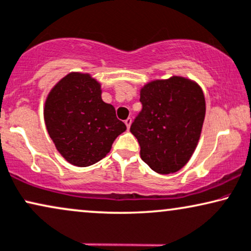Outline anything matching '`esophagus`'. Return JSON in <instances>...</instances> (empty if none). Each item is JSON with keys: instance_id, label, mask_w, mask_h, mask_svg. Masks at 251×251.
Returning <instances> with one entry per match:
<instances>
[{"instance_id": "esophagus-1", "label": "esophagus", "mask_w": 251, "mask_h": 251, "mask_svg": "<svg viewBox=\"0 0 251 251\" xmlns=\"http://www.w3.org/2000/svg\"><path fill=\"white\" fill-rule=\"evenodd\" d=\"M125 124H126V126H127V128H129L131 127V124H132V118H127L125 120Z\"/></svg>"}]
</instances>
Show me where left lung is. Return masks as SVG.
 <instances>
[{
	"label": "left lung",
	"instance_id": "left-lung-1",
	"mask_svg": "<svg viewBox=\"0 0 251 251\" xmlns=\"http://www.w3.org/2000/svg\"><path fill=\"white\" fill-rule=\"evenodd\" d=\"M142 110L129 131L151 169L167 175L188 163L205 119V97L196 82L180 76L149 82L141 89Z\"/></svg>",
	"mask_w": 251,
	"mask_h": 251
}]
</instances>
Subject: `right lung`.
I'll list each match as a JSON object with an SVG mask.
<instances>
[{"label": "right lung", "mask_w": 251, "mask_h": 251, "mask_svg": "<svg viewBox=\"0 0 251 251\" xmlns=\"http://www.w3.org/2000/svg\"><path fill=\"white\" fill-rule=\"evenodd\" d=\"M100 95V84L90 75L71 73L47 96V132L59 153L74 166L88 167L102 160L126 131L115 107L103 102Z\"/></svg>", "instance_id": "add662e5"}]
</instances>
